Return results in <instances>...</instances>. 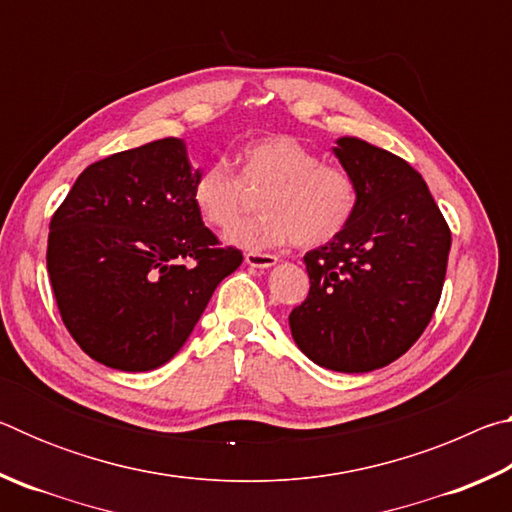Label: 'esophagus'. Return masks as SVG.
Masks as SVG:
<instances>
[{"label":"esophagus","mask_w":512,"mask_h":512,"mask_svg":"<svg viewBox=\"0 0 512 512\" xmlns=\"http://www.w3.org/2000/svg\"><path fill=\"white\" fill-rule=\"evenodd\" d=\"M246 264L253 268H271L277 264V257L266 253H246Z\"/></svg>","instance_id":"34e87169"}]
</instances>
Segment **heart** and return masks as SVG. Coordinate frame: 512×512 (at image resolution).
<instances>
[{"instance_id": "heart-1", "label": "heart", "mask_w": 512, "mask_h": 512, "mask_svg": "<svg viewBox=\"0 0 512 512\" xmlns=\"http://www.w3.org/2000/svg\"><path fill=\"white\" fill-rule=\"evenodd\" d=\"M239 176L225 162H210L192 187L194 207L216 230H230L248 205V189H264V214L237 225L232 246L268 250L289 244L323 246L348 228L359 203L354 178L325 164L291 135H268L239 151Z\"/></svg>"}]
</instances>
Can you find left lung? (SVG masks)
Returning a JSON list of instances; mask_svg holds the SVG:
<instances>
[{"instance_id":"8db88e82","label":"left lung","mask_w":512,"mask_h":512,"mask_svg":"<svg viewBox=\"0 0 512 512\" xmlns=\"http://www.w3.org/2000/svg\"><path fill=\"white\" fill-rule=\"evenodd\" d=\"M332 153L357 183V212L305 255L311 287L289 327L318 366L370 372L402 357L429 325L452 235L409 162L359 137H339Z\"/></svg>"}]
</instances>
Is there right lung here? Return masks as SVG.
I'll return each instance as SVG.
<instances>
[{
    "instance_id": "1",
    "label": "right lung",
    "mask_w": 512,
    "mask_h": 512,
    "mask_svg": "<svg viewBox=\"0 0 512 512\" xmlns=\"http://www.w3.org/2000/svg\"><path fill=\"white\" fill-rule=\"evenodd\" d=\"M198 173L185 140L164 137L90 164L51 219L47 271L60 316L103 366H164L244 262L203 225Z\"/></svg>"
}]
</instances>
